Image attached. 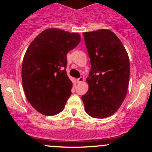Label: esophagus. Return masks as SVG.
I'll use <instances>...</instances> for the list:
<instances>
[{
	"label": "esophagus",
	"instance_id": "1",
	"mask_svg": "<svg viewBox=\"0 0 152 152\" xmlns=\"http://www.w3.org/2000/svg\"><path fill=\"white\" fill-rule=\"evenodd\" d=\"M83 81H84V78H83V77H80V78H78V79H77V83H81Z\"/></svg>",
	"mask_w": 152,
	"mask_h": 152
}]
</instances>
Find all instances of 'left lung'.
I'll return each mask as SVG.
<instances>
[{
  "label": "left lung",
  "instance_id": "1",
  "mask_svg": "<svg viewBox=\"0 0 152 152\" xmlns=\"http://www.w3.org/2000/svg\"><path fill=\"white\" fill-rule=\"evenodd\" d=\"M91 61L86 82L88 92L81 97L90 116L104 118L114 114L126 97L129 82V58L124 46L108 29L83 33Z\"/></svg>",
  "mask_w": 152,
  "mask_h": 152
}]
</instances>
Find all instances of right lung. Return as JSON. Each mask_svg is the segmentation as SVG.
Instances as JSON below:
<instances>
[{
  "label": "right lung",
  "instance_id": "right-lung-1",
  "mask_svg": "<svg viewBox=\"0 0 152 152\" xmlns=\"http://www.w3.org/2000/svg\"><path fill=\"white\" fill-rule=\"evenodd\" d=\"M80 41L78 33L48 28L36 36L26 50L23 87L27 100L41 114L53 116L64 109L73 85L66 74V54Z\"/></svg>",
  "mask_w": 152,
  "mask_h": 152
}]
</instances>
